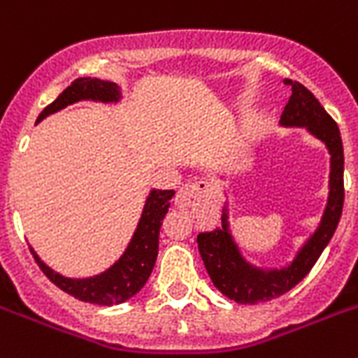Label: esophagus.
Wrapping results in <instances>:
<instances>
[{
  "label": "esophagus",
  "instance_id": "obj_1",
  "mask_svg": "<svg viewBox=\"0 0 358 358\" xmlns=\"http://www.w3.org/2000/svg\"><path fill=\"white\" fill-rule=\"evenodd\" d=\"M208 191H211V184H209L208 180H194V182L180 189L176 199H174V206L180 209L191 208L194 204V196L199 193H208Z\"/></svg>",
  "mask_w": 358,
  "mask_h": 358
}]
</instances>
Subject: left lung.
<instances>
[{"mask_svg": "<svg viewBox=\"0 0 358 358\" xmlns=\"http://www.w3.org/2000/svg\"><path fill=\"white\" fill-rule=\"evenodd\" d=\"M285 84L292 86V95L281 113L280 124L305 127L315 138L325 143L331 154L329 196L316 231L283 268H259L243 257L229 231L228 206L222 209L220 228L199 234V252L213 285L226 298L243 305L275 300L300 283L315 266L325 246L329 245L344 206V149L338 124L303 84L296 80L292 83L289 78Z\"/></svg>", "mask_w": 358, "mask_h": 358, "instance_id": "1", "label": "left lung"}]
</instances>
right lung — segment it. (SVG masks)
I'll return each instance as SVG.
<instances>
[{"label":"right lung","instance_id":"obj_1","mask_svg":"<svg viewBox=\"0 0 358 358\" xmlns=\"http://www.w3.org/2000/svg\"><path fill=\"white\" fill-rule=\"evenodd\" d=\"M121 99V88L115 83L101 80V78L80 77L71 83V86L64 90L62 94L55 99L53 103L45 106L42 113L38 115L36 123L45 119L51 113L66 108L69 104L78 101H95V103H117ZM174 196L173 189L162 191L152 189L145 200L143 213L138 222V228L134 231L129 246L115 263L108 270L92 278H66L58 274L53 268H49L31 246V254L36 259L38 266L42 272L53 281L58 289L68 292L80 301H88L95 305H119L138 294L143 289V285L149 280L150 272L154 268L156 257H158L159 228L162 220L169 211L171 199Z\"/></svg>","mask_w":358,"mask_h":358}]
</instances>
